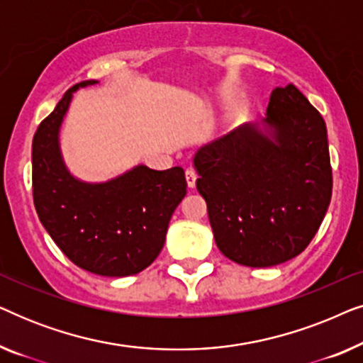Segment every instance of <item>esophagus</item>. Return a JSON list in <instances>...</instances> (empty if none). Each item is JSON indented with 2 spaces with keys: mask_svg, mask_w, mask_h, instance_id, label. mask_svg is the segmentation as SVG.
<instances>
[{
  "mask_svg": "<svg viewBox=\"0 0 363 363\" xmlns=\"http://www.w3.org/2000/svg\"><path fill=\"white\" fill-rule=\"evenodd\" d=\"M185 177H186V183H188V186H190V188H195V185H196V172L193 170V168H188L186 173H185Z\"/></svg>",
  "mask_w": 363,
  "mask_h": 363,
  "instance_id": "1",
  "label": "esophagus"
}]
</instances>
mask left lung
Returning a JSON list of instances; mask_svg holds the SVG:
<instances>
[{
	"label": "left lung",
	"instance_id": "obj_1",
	"mask_svg": "<svg viewBox=\"0 0 363 363\" xmlns=\"http://www.w3.org/2000/svg\"><path fill=\"white\" fill-rule=\"evenodd\" d=\"M193 165L216 246L238 264L269 267L301 255L329 208L325 122L292 84L271 92L261 122L198 148Z\"/></svg>",
	"mask_w": 363,
	"mask_h": 363
}]
</instances>
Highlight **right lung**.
<instances>
[{
	"instance_id": "add662e5",
	"label": "right lung",
	"mask_w": 363,
	"mask_h": 363,
	"mask_svg": "<svg viewBox=\"0 0 363 363\" xmlns=\"http://www.w3.org/2000/svg\"><path fill=\"white\" fill-rule=\"evenodd\" d=\"M64 94L33 138V198L49 236L74 264L108 277L137 274L160 255L168 223L186 195L182 167L137 165L102 183L82 182L64 163L59 130L72 94Z\"/></svg>"
}]
</instances>
